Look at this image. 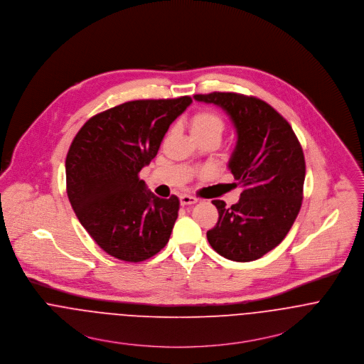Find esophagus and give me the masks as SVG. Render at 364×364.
<instances>
[{
    "label": "esophagus",
    "instance_id": "esophagus-1",
    "mask_svg": "<svg viewBox=\"0 0 364 364\" xmlns=\"http://www.w3.org/2000/svg\"><path fill=\"white\" fill-rule=\"evenodd\" d=\"M198 200L196 198V197H191V196H180V203L183 205V206H187V205H194V203H197Z\"/></svg>",
    "mask_w": 364,
    "mask_h": 364
}]
</instances>
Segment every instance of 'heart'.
<instances>
[{"label": "heart", "mask_w": 364, "mask_h": 364, "mask_svg": "<svg viewBox=\"0 0 364 364\" xmlns=\"http://www.w3.org/2000/svg\"><path fill=\"white\" fill-rule=\"evenodd\" d=\"M190 129L191 134L196 135H203V134H222L223 131V120L219 114L210 110H201L196 113L190 120Z\"/></svg>", "instance_id": "obj_1"}]
</instances>
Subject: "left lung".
I'll list each match as a JSON object with an SVG mask.
<instances>
[{
	"instance_id": "1",
	"label": "left lung",
	"mask_w": 364,
	"mask_h": 364,
	"mask_svg": "<svg viewBox=\"0 0 364 364\" xmlns=\"http://www.w3.org/2000/svg\"><path fill=\"white\" fill-rule=\"evenodd\" d=\"M222 107L237 132L229 168L242 193L230 208L213 200L219 219L206 237L222 257L248 262L282 242L303 200L306 162L290 124L264 100L233 92L196 95Z\"/></svg>"
}]
</instances>
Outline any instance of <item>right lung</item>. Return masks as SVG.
Segmentation results:
<instances>
[{"mask_svg":"<svg viewBox=\"0 0 364 364\" xmlns=\"http://www.w3.org/2000/svg\"><path fill=\"white\" fill-rule=\"evenodd\" d=\"M190 96L122 103L83 124L65 159L67 194L82 226L109 255L141 262L167 244L180 201L146 190L142 167Z\"/></svg>","mask_w":364,"mask_h":364,"instance_id":"right-lung-1","label":"right lung"}]
</instances>
